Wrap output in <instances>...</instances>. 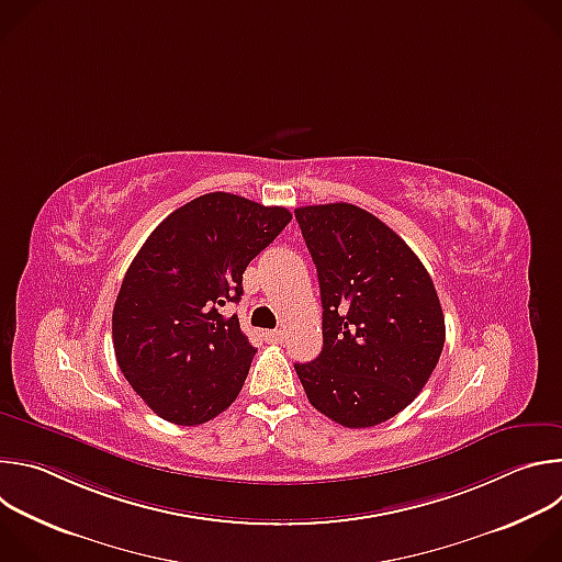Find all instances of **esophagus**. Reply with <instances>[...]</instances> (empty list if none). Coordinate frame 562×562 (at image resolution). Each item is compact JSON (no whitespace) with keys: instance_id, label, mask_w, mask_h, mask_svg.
<instances>
[{"instance_id":"1","label":"esophagus","mask_w":562,"mask_h":562,"mask_svg":"<svg viewBox=\"0 0 562 562\" xmlns=\"http://www.w3.org/2000/svg\"><path fill=\"white\" fill-rule=\"evenodd\" d=\"M265 338H267L269 342H282V340H284V331H282V329H273V331H267Z\"/></svg>"}]
</instances>
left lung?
<instances>
[{
  "instance_id": "1",
  "label": "left lung",
  "mask_w": 562,
  "mask_h": 562,
  "mask_svg": "<svg viewBox=\"0 0 562 562\" xmlns=\"http://www.w3.org/2000/svg\"><path fill=\"white\" fill-rule=\"evenodd\" d=\"M323 297V351L295 364L308 403L349 429L414 403L445 347V315L425 265L369 211L295 209Z\"/></svg>"
}]
</instances>
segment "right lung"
<instances>
[{
    "instance_id": "1",
    "label": "right lung",
    "mask_w": 562,
    "mask_h": 562,
    "mask_svg": "<svg viewBox=\"0 0 562 562\" xmlns=\"http://www.w3.org/2000/svg\"><path fill=\"white\" fill-rule=\"evenodd\" d=\"M289 222L284 206L215 191L159 222L137 251L113 306V347L159 418L195 427L237 397L256 347L220 306L239 302L245 269Z\"/></svg>"
}]
</instances>
